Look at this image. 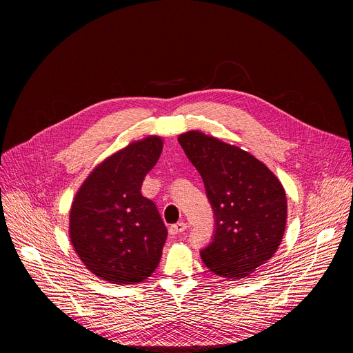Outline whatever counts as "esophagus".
Masks as SVG:
<instances>
[{
    "instance_id": "obj_1",
    "label": "esophagus",
    "mask_w": 353,
    "mask_h": 353,
    "mask_svg": "<svg viewBox=\"0 0 353 353\" xmlns=\"http://www.w3.org/2000/svg\"><path fill=\"white\" fill-rule=\"evenodd\" d=\"M185 229H186V223H183V222L175 223V225H172V226L170 228V234H172V236L182 234V233L185 232Z\"/></svg>"
}]
</instances>
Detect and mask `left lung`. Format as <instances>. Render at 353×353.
I'll return each mask as SVG.
<instances>
[{"instance_id": "left-lung-1", "label": "left lung", "mask_w": 353, "mask_h": 353, "mask_svg": "<svg viewBox=\"0 0 353 353\" xmlns=\"http://www.w3.org/2000/svg\"><path fill=\"white\" fill-rule=\"evenodd\" d=\"M203 179L214 232L201 250L205 265L225 279H245L277 252L287 222V198L277 176L239 147L201 131L178 137Z\"/></svg>"}]
</instances>
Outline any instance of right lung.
<instances>
[{
	"label": "right lung",
	"mask_w": 353,
	"mask_h": 353,
	"mask_svg": "<svg viewBox=\"0 0 353 353\" xmlns=\"http://www.w3.org/2000/svg\"><path fill=\"white\" fill-rule=\"evenodd\" d=\"M161 152L155 135L128 144L99 164L74 196L72 246L88 270L108 283H141L159 263L168 232L141 185Z\"/></svg>",
	"instance_id": "1"
}]
</instances>
